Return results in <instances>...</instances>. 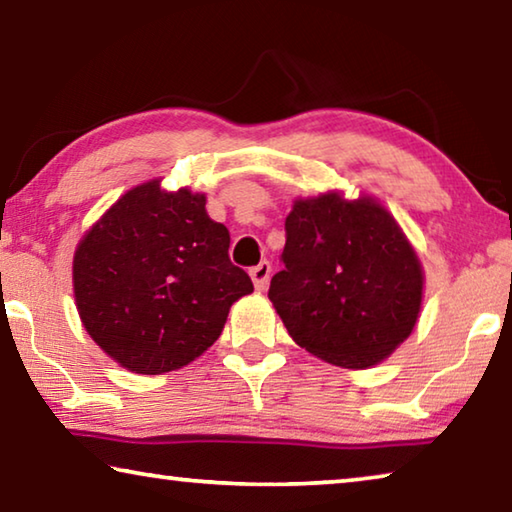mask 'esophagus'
I'll return each mask as SVG.
<instances>
[{
	"label": "esophagus",
	"mask_w": 512,
	"mask_h": 512,
	"mask_svg": "<svg viewBox=\"0 0 512 512\" xmlns=\"http://www.w3.org/2000/svg\"><path fill=\"white\" fill-rule=\"evenodd\" d=\"M250 277H253L255 287L259 291H264L266 284H268V277H271V262H266V259H264V262H259L257 266L250 268Z\"/></svg>",
	"instance_id": "obj_1"
}]
</instances>
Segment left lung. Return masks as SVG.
<instances>
[{"label":"left lung","mask_w":512,"mask_h":512,"mask_svg":"<svg viewBox=\"0 0 512 512\" xmlns=\"http://www.w3.org/2000/svg\"><path fill=\"white\" fill-rule=\"evenodd\" d=\"M268 298L291 339L334 366L386 359L418 320L422 271L415 250L372 198L323 194L296 201Z\"/></svg>","instance_id":"1"}]
</instances>
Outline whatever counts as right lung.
<instances>
[{"mask_svg":"<svg viewBox=\"0 0 512 512\" xmlns=\"http://www.w3.org/2000/svg\"><path fill=\"white\" fill-rule=\"evenodd\" d=\"M228 248L230 232L207 216L203 194H167L158 180L131 189L76 248L85 329L140 375L187 366L219 339L232 302L253 291Z\"/></svg>","mask_w":512,"mask_h":512,"instance_id":"add662e5","label":"right lung"}]
</instances>
